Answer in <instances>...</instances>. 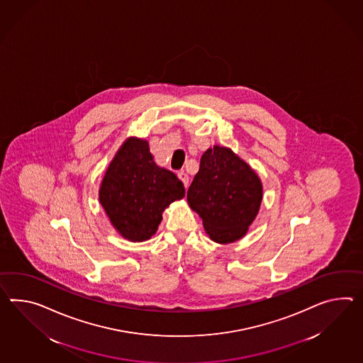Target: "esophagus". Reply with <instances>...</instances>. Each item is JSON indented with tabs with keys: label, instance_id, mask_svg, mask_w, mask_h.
Returning <instances> with one entry per match:
<instances>
[{
	"label": "esophagus",
	"instance_id": "obj_1",
	"mask_svg": "<svg viewBox=\"0 0 363 363\" xmlns=\"http://www.w3.org/2000/svg\"><path fill=\"white\" fill-rule=\"evenodd\" d=\"M178 178L184 182V185H185V187H187L189 186V176L186 174L185 172H179L177 174Z\"/></svg>",
	"mask_w": 363,
	"mask_h": 363
}]
</instances>
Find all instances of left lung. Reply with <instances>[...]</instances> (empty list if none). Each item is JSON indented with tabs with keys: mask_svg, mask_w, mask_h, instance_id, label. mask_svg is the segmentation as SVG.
<instances>
[{
	"mask_svg": "<svg viewBox=\"0 0 363 363\" xmlns=\"http://www.w3.org/2000/svg\"><path fill=\"white\" fill-rule=\"evenodd\" d=\"M261 201V181L245 161L219 145L204 152L187 190V202L202 218L210 239L219 244L241 239Z\"/></svg>",
	"mask_w": 363,
	"mask_h": 363,
	"instance_id": "obj_1",
	"label": "left lung"
}]
</instances>
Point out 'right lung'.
I'll use <instances>...</instances> for the list:
<instances>
[{
    "label": "right lung",
    "instance_id": "1",
    "mask_svg": "<svg viewBox=\"0 0 363 363\" xmlns=\"http://www.w3.org/2000/svg\"><path fill=\"white\" fill-rule=\"evenodd\" d=\"M184 195L177 176L153 161L148 142L130 138L107 168L99 202L123 238L144 241L156 233L162 211Z\"/></svg>",
    "mask_w": 363,
    "mask_h": 363
}]
</instances>
